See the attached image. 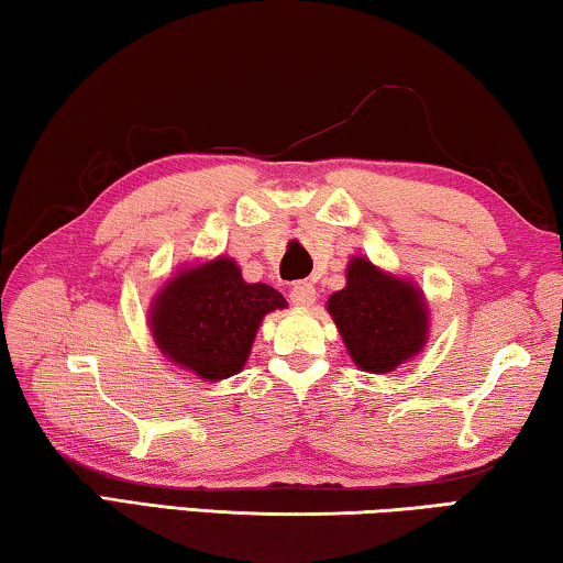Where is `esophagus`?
<instances>
[{"label": "esophagus", "instance_id": "1", "mask_svg": "<svg viewBox=\"0 0 563 563\" xmlns=\"http://www.w3.org/2000/svg\"><path fill=\"white\" fill-rule=\"evenodd\" d=\"M290 303L300 306V308L313 306L316 303L313 283H296V285H292V288H290Z\"/></svg>", "mask_w": 563, "mask_h": 563}]
</instances>
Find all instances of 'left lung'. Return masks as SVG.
<instances>
[{
  "instance_id": "1",
  "label": "left lung",
  "mask_w": 563,
  "mask_h": 563,
  "mask_svg": "<svg viewBox=\"0 0 563 563\" xmlns=\"http://www.w3.org/2000/svg\"><path fill=\"white\" fill-rule=\"evenodd\" d=\"M329 313L356 366L387 374L427 341V308L415 285L354 257L346 288L329 298Z\"/></svg>"
}]
</instances>
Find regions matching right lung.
Returning a JSON list of instances; mask_svg holds the SVG:
<instances>
[{
	"instance_id": "right-lung-1",
	"label": "right lung",
	"mask_w": 563,
	"mask_h": 563,
	"mask_svg": "<svg viewBox=\"0 0 563 563\" xmlns=\"http://www.w3.org/2000/svg\"><path fill=\"white\" fill-rule=\"evenodd\" d=\"M285 298L265 283H245L234 260L191 267L164 285L151 306V333L169 356L201 379H228L245 366L265 313Z\"/></svg>"
}]
</instances>
